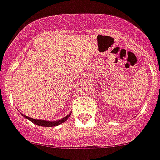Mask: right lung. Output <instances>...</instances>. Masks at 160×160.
<instances>
[{
  "label": "right lung",
  "instance_id": "add662e5",
  "mask_svg": "<svg viewBox=\"0 0 160 160\" xmlns=\"http://www.w3.org/2000/svg\"><path fill=\"white\" fill-rule=\"evenodd\" d=\"M71 113H70L69 115H67L66 117H64L62 119L58 120V121L56 122H51V121H45V120H40V119H34V118H31L30 117L27 116V115H23L25 118H27V119H29L30 121H31L32 122L34 123V124L38 125V126H41V127H56V126H58V125L62 124L64 122H66L68 120V118H69L70 115H71Z\"/></svg>",
  "mask_w": 160,
  "mask_h": 160
}]
</instances>
